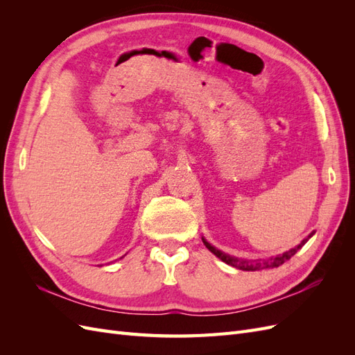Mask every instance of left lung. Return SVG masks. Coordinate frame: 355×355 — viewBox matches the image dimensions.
<instances>
[{"label":"left lung","mask_w":355,"mask_h":355,"mask_svg":"<svg viewBox=\"0 0 355 355\" xmlns=\"http://www.w3.org/2000/svg\"><path fill=\"white\" fill-rule=\"evenodd\" d=\"M314 235V231L311 232L306 239H304L302 241H300V244H297L296 247H293V249H290L288 252H284L282 254H275V256H271V257H265V259H241V257H235V256H231L228 253H223L222 250L216 249V247L211 245L206 239H202V243L204 245L207 247V249L214 254L218 256L219 259L225 263H228L234 268H237V270H241V271H259V270H266V268H277L283 265L286 261H288L290 257H292L300 247H302L311 237Z\"/></svg>","instance_id":"8db88e82"}]
</instances>
